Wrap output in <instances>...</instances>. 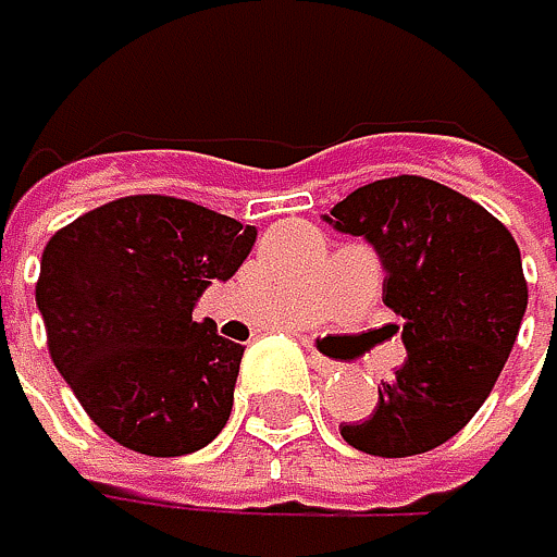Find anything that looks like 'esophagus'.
I'll list each match as a JSON object with an SVG mask.
<instances>
[{
    "instance_id": "34e87169",
    "label": "esophagus",
    "mask_w": 557,
    "mask_h": 557,
    "mask_svg": "<svg viewBox=\"0 0 557 557\" xmlns=\"http://www.w3.org/2000/svg\"><path fill=\"white\" fill-rule=\"evenodd\" d=\"M308 364H311L321 377H327V374H337V371H341V364H337V361H327V358H321V355H311V358H308Z\"/></svg>"
}]
</instances>
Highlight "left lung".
Instances as JSON below:
<instances>
[{
  "mask_svg": "<svg viewBox=\"0 0 557 557\" xmlns=\"http://www.w3.org/2000/svg\"><path fill=\"white\" fill-rule=\"evenodd\" d=\"M324 220L381 256L384 305L407 347L374 413L341 436L387 459L436 449L485 404L519 337L529 305L519 246L479 202L426 176L374 180Z\"/></svg>",
  "mask_w": 557,
  "mask_h": 557,
  "instance_id": "8db88e82",
  "label": "left lung"
}]
</instances>
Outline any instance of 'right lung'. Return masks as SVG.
<instances>
[{"label": "right lung", "mask_w": 557, "mask_h": 557, "mask_svg": "<svg viewBox=\"0 0 557 557\" xmlns=\"http://www.w3.org/2000/svg\"><path fill=\"white\" fill-rule=\"evenodd\" d=\"M252 243L256 226L153 193L104 202L48 239L35 285L48 351L114 443L186 456L220 436L246 347L193 308Z\"/></svg>", "instance_id": "1"}]
</instances>
